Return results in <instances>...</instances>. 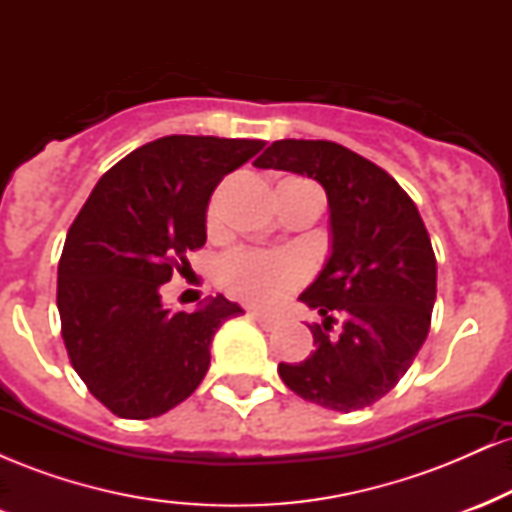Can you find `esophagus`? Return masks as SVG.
Instances as JSON below:
<instances>
[{"mask_svg":"<svg viewBox=\"0 0 512 512\" xmlns=\"http://www.w3.org/2000/svg\"><path fill=\"white\" fill-rule=\"evenodd\" d=\"M250 320L257 322V325L262 327V330H274L276 325H279V317L274 315H264V313H257V310H250Z\"/></svg>","mask_w":512,"mask_h":512,"instance_id":"1","label":"esophagus"}]
</instances>
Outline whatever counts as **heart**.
<instances>
[{"label":"heart","mask_w":512,"mask_h":512,"mask_svg":"<svg viewBox=\"0 0 512 512\" xmlns=\"http://www.w3.org/2000/svg\"><path fill=\"white\" fill-rule=\"evenodd\" d=\"M305 264L284 252H236L223 262V281L243 301L272 305L301 284Z\"/></svg>","instance_id":"b5f03b06"}]
</instances>
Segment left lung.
Wrapping results in <instances>:
<instances>
[{"label": "left lung", "instance_id": "1", "mask_svg": "<svg viewBox=\"0 0 512 512\" xmlns=\"http://www.w3.org/2000/svg\"><path fill=\"white\" fill-rule=\"evenodd\" d=\"M257 168L322 185L330 207V257L298 301L317 310L315 349L279 363L289 390L334 411L378 402L424 346L436 303V255L419 209L395 178L342 144L281 139ZM340 330H329L333 317Z\"/></svg>", "mask_w": 512, "mask_h": 512}]
</instances>
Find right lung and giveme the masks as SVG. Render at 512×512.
I'll list each match as a JSON object with an SVG mask.
<instances>
[{"instance_id": "obj_1", "label": "right lung", "mask_w": 512, "mask_h": 512, "mask_svg": "<svg viewBox=\"0 0 512 512\" xmlns=\"http://www.w3.org/2000/svg\"><path fill=\"white\" fill-rule=\"evenodd\" d=\"M262 139L170 134L149 142L93 187L57 267V310L72 366L122 419H154L202 383L211 339L238 303L209 296L195 313L161 301L173 269L207 243V207L223 175Z\"/></svg>"}]
</instances>
